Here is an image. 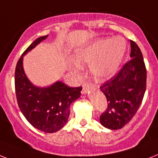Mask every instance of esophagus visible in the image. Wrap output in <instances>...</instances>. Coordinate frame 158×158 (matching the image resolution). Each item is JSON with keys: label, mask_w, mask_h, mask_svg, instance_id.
Listing matches in <instances>:
<instances>
[{"label": "esophagus", "mask_w": 158, "mask_h": 158, "mask_svg": "<svg viewBox=\"0 0 158 158\" xmlns=\"http://www.w3.org/2000/svg\"><path fill=\"white\" fill-rule=\"evenodd\" d=\"M92 84L90 83H84L83 84V89H82V93H86L87 92H88V90L92 88Z\"/></svg>", "instance_id": "esophagus-1"}]
</instances>
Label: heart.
I'll use <instances>...</instances> for the list:
<instances>
[{"label": "heart", "mask_w": 158, "mask_h": 158, "mask_svg": "<svg viewBox=\"0 0 158 158\" xmlns=\"http://www.w3.org/2000/svg\"><path fill=\"white\" fill-rule=\"evenodd\" d=\"M126 44L121 38L101 40L83 46L77 50V59L84 62H92V73L99 79L114 75L125 52ZM75 67L79 64L75 63Z\"/></svg>", "instance_id": "b5f03b06"}]
</instances>
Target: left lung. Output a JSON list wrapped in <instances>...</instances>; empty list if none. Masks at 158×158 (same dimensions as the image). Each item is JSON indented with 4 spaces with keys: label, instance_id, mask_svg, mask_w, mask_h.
<instances>
[{
    "label": "left lung",
    "instance_id": "left-lung-1",
    "mask_svg": "<svg viewBox=\"0 0 158 158\" xmlns=\"http://www.w3.org/2000/svg\"><path fill=\"white\" fill-rule=\"evenodd\" d=\"M131 57L118 72L100 87L107 108L100 116L101 123L111 130L123 127L132 119L143 101L147 71L139 46L131 40Z\"/></svg>",
    "mask_w": 158,
    "mask_h": 158
}]
</instances>
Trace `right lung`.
I'll return each mask as SVG.
<instances>
[{"label": "right lung", "mask_w": 158, "mask_h": 158, "mask_svg": "<svg viewBox=\"0 0 158 158\" xmlns=\"http://www.w3.org/2000/svg\"><path fill=\"white\" fill-rule=\"evenodd\" d=\"M48 35L36 39L24 51L15 68V85L19 107L31 125L45 133H53L63 127L70 115V106L81 94L82 87L70 88L57 82L48 88H36L28 80L23 68V55Z\"/></svg>", "instance_id": "obj_1"}]
</instances>
